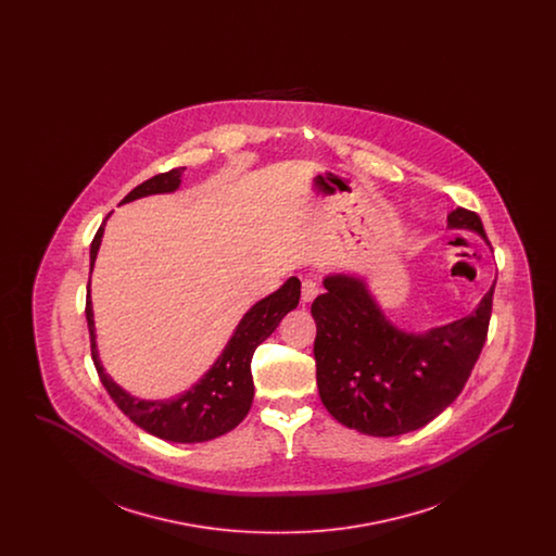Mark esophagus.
<instances>
[{
    "mask_svg": "<svg viewBox=\"0 0 556 556\" xmlns=\"http://www.w3.org/2000/svg\"><path fill=\"white\" fill-rule=\"evenodd\" d=\"M320 293V286L315 279H304L302 281V302H313Z\"/></svg>",
    "mask_w": 556,
    "mask_h": 556,
    "instance_id": "obj_1",
    "label": "esophagus"
}]
</instances>
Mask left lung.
<instances>
[{"label": "left lung", "instance_id": "8db88e82", "mask_svg": "<svg viewBox=\"0 0 556 556\" xmlns=\"http://www.w3.org/2000/svg\"><path fill=\"white\" fill-rule=\"evenodd\" d=\"M448 225L473 229L488 241L477 212L456 208ZM494 286L471 315L413 336L390 325L361 279L327 277V291L311 306L325 408L345 427L377 438L402 435L435 419L476 367L488 338Z\"/></svg>", "mask_w": 556, "mask_h": 556}]
</instances>
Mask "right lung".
<instances>
[{
  "instance_id": "add662e5",
  "label": "right lung",
  "mask_w": 556,
  "mask_h": 556,
  "mask_svg": "<svg viewBox=\"0 0 556 556\" xmlns=\"http://www.w3.org/2000/svg\"><path fill=\"white\" fill-rule=\"evenodd\" d=\"M184 170L186 166H179L143 181L141 186L135 187L123 198V204L150 193L175 191L181 184ZM102 233H104V225H100L96 238L91 241V252H89L91 268L100 250ZM298 302H300V281L291 277L279 290L261 300L258 304H254L245 313L225 352L189 392L173 400L148 402V400L129 396L125 390H121L102 367L98 358V348H96L93 311H91L89 283H87L85 317H87L89 340H91V358L108 394L132 424L139 425L148 433L162 438L166 442H177V444L206 442L231 431L248 415L254 397V381H252L254 350L277 329L281 318L293 311Z\"/></svg>"
}]
</instances>
